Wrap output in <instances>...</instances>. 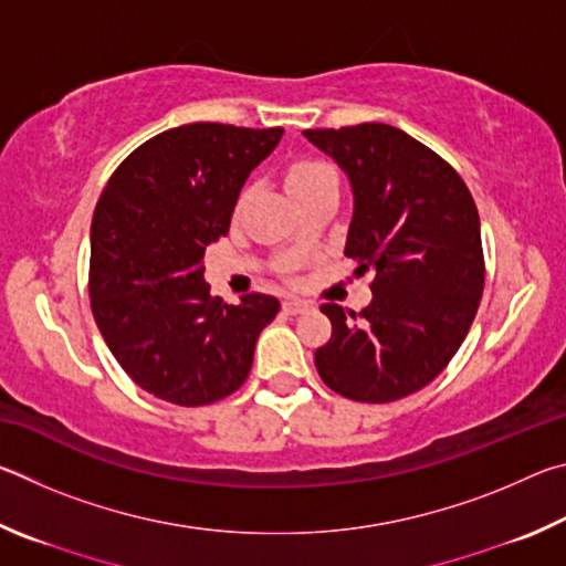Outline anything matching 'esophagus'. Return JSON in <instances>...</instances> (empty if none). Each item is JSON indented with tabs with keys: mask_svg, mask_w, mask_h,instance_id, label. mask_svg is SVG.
Here are the masks:
<instances>
[{
	"mask_svg": "<svg viewBox=\"0 0 566 566\" xmlns=\"http://www.w3.org/2000/svg\"><path fill=\"white\" fill-rule=\"evenodd\" d=\"M282 310H284L286 314H304L306 310H310V304L302 302V300H286V302L282 304Z\"/></svg>",
	"mask_w": 566,
	"mask_h": 566,
	"instance_id": "esophagus-1",
	"label": "esophagus"
}]
</instances>
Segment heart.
Returning <instances> with one entry per match:
<instances>
[{
  "label": "heart",
  "mask_w": 566,
  "mask_h": 566,
  "mask_svg": "<svg viewBox=\"0 0 566 566\" xmlns=\"http://www.w3.org/2000/svg\"><path fill=\"white\" fill-rule=\"evenodd\" d=\"M322 179H334V171L327 165H322V161H300V165H294L290 169V175H286V187H290L294 195V191L317 185Z\"/></svg>",
  "instance_id": "heart-1"
}]
</instances>
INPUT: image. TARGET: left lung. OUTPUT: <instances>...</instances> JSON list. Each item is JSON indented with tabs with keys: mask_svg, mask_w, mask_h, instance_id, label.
Listing matches in <instances>:
<instances>
[{
	"mask_svg": "<svg viewBox=\"0 0 566 566\" xmlns=\"http://www.w3.org/2000/svg\"><path fill=\"white\" fill-rule=\"evenodd\" d=\"M352 189L344 254L375 272L359 314L324 304L332 339L314 352L337 395L385 405L427 387L472 327L484 286L482 229L462 177L407 132L381 122L310 129Z\"/></svg>",
	"mask_w": 566,
	"mask_h": 566,
	"instance_id": "8db88e82",
	"label": "left lung"
}]
</instances>
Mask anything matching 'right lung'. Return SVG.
<instances>
[{
	"mask_svg": "<svg viewBox=\"0 0 566 566\" xmlns=\"http://www.w3.org/2000/svg\"><path fill=\"white\" fill-rule=\"evenodd\" d=\"M282 134L181 124L134 149L104 187L92 219V312L114 359L149 395L202 407L244 385L280 300L212 296L205 249L229 232L239 191Z\"/></svg>",
	"mask_w": 566,
	"mask_h": 566,
	"instance_id": "add662e5",
	"label": "right lung"
}]
</instances>
